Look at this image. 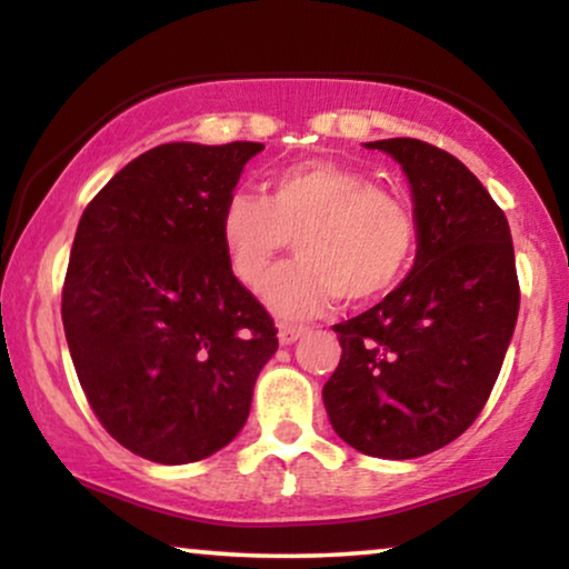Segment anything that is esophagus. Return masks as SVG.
<instances>
[{
    "mask_svg": "<svg viewBox=\"0 0 569 569\" xmlns=\"http://www.w3.org/2000/svg\"><path fill=\"white\" fill-rule=\"evenodd\" d=\"M308 329L306 326H295V323H282L279 326V345H292V341H298L302 333H306Z\"/></svg>",
    "mask_w": 569,
    "mask_h": 569,
    "instance_id": "34e87169",
    "label": "esophagus"
}]
</instances>
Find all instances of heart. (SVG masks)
<instances>
[{
  "label": "heart",
  "instance_id": "1",
  "mask_svg": "<svg viewBox=\"0 0 569 569\" xmlns=\"http://www.w3.org/2000/svg\"><path fill=\"white\" fill-rule=\"evenodd\" d=\"M217 230L232 277L253 292L295 240L300 261L267 290L269 306L287 318L323 313L341 295L352 306L383 298L407 277L419 246L417 217L399 193L323 160L271 176L263 197L230 191Z\"/></svg>",
  "mask_w": 569,
  "mask_h": 569
}]
</instances>
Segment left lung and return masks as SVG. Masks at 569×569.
<instances>
[{
  "mask_svg": "<svg viewBox=\"0 0 569 569\" xmlns=\"http://www.w3.org/2000/svg\"><path fill=\"white\" fill-rule=\"evenodd\" d=\"M415 197V269L378 306L333 326L341 360L323 386L333 430L376 458L432 453L471 427L518 321L510 228L479 178L440 147L370 142Z\"/></svg>",
  "mask_w": 569,
  "mask_h": 569,
  "instance_id": "1",
  "label": "left lung"
}]
</instances>
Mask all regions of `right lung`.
Masks as SVG:
<instances>
[{"mask_svg":"<svg viewBox=\"0 0 569 569\" xmlns=\"http://www.w3.org/2000/svg\"><path fill=\"white\" fill-rule=\"evenodd\" d=\"M261 150L152 147L77 224L61 290L69 355L100 425L147 461L191 463L228 446L279 347L217 230L222 201Z\"/></svg>","mask_w":569,"mask_h":569,"instance_id":"right-lung-1","label":"right lung"}]
</instances>
